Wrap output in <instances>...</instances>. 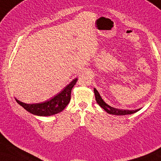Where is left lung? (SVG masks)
<instances>
[{"mask_svg": "<svg viewBox=\"0 0 161 161\" xmlns=\"http://www.w3.org/2000/svg\"><path fill=\"white\" fill-rule=\"evenodd\" d=\"M95 99L98 104H99L101 107H102L103 110L107 111L108 114H112V115H116V116H124V115H129V114H134L137 111H139L141 108H138V109L135 110H129V109H120V108H116L112 107H111L106 103L103 100L102 97L100 96L99 92L97 90V89L94 88Z\"/></svg>", "mask_w": 161, "mask_h": 161, "instance_id": "8db88e82", "label": "left lung"}]
</instances>
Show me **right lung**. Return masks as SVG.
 <instances>
[{"instance_id":"right-lung-1","label":"right lung","mask_w":161,"mask_h":161,"mask_svg":"<svg viewBox=\"0 0 161 161\" xmlns=\"http://www.w3.org/2000/svg\"><path fill=\"white\" fill-rule=\"evenodd\" d=\"M75 78L71 82L50 99L40 103H25L15 99L16 102L28 112L40 116H49L58 114L64 109L71 99V92L77 81Z\"/></svg>"}]
</instances>
